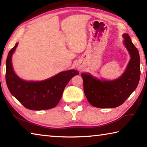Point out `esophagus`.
Masks as SVG:
<instances>
[{
  "mask_svg": "<svg viewBox=\"0 0 147 147\" xmlns=\"http://www.w3.org/2000/svg\"><path fill=\"white\" fill-rule=\"evenodd\" d=\"M76 67L78 69H82V67L80 64H77L76 65Z\"/></svg>",
  "mask_w": 147,
  "mask_h": 147,
  "instance_id": "34e87169",
  "label": "esophagus"
}]
</instances>
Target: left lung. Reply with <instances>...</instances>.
I'll return each mask as SVG.
<instances>
[{
  "mask_svg": "<svg viewBox=\"0 0 147 147\" xmlns=\"http://www.w3.org/2000/svg\"><path fill=\"white\" fill-rule=\"evenodd\" d=\"M124 43L131 59L123 76L113 81H100L89 74H81L84 91L89 103L96 108H112L124 102L136 89L140 79L139 52L127 34L123 35Z\"/></svg>",
  "mask_w": 147,
  "mask_h": 147,
  "instance_id": "left-lung-1",
  "label": "left lung"
}]
</instances>
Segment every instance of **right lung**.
I'll return each mask as SVG.
<instances>
[{"label":"right lung","mask_w":147,"mask_h":147,"mask_svg":"<svg viewBox=\"0 0 147 147\" xmlns=\"http://www.w3.org/2000/svg\"><path fill=\"white\" fill-rule=\"evenodd\" d=\"M17 46V43L9 51L6 59V81L9 91L27 109L42 110L54 108L67 84L74 76L79 74L78 71H63L41 82L23 80L14 73L11 65V56Z\"/></svg>","instance_id":"right-lung-1"}]
</instances>
